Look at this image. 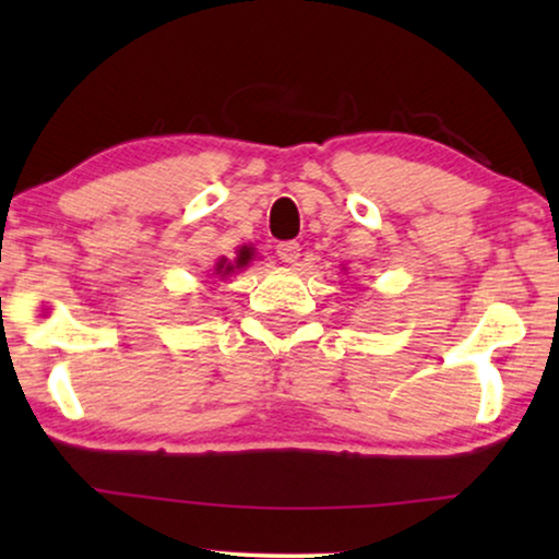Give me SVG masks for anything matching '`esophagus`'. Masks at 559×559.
<instances>
[{
	"mask_svg": "<svg viewBox=\"0 0 559 559\" xmlns=\"http://www.w3.org/2000/svg\"><path fill=\"white\" fill-rule=\"evenodd\" d=\"M277 257L282 259V262L295 264L297 259H300V243H297V241H280L277 243Z\"/></svg>",
	"mask_w": 559,
	"mask_h": 559,
	"instance_id": "34e87169",
	"label": "esophagus"
}]
</instances>
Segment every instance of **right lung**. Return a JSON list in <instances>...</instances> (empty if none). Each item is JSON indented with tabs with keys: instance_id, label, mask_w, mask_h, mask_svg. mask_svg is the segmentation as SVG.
<instances>
[{
	"instance_id": "add662e5",
	"label": "right lung",
	"mask_w": 559,
	"mask_h": 559,
	"mask_svg": "<svg viewBox=\"0 0 559 559\" xmlns=\"http://www.w3.org/2000/svg\"><path fill=\"white\" fill-rule=\"evenodd\" d=\"M251 262V251L243 247L239 254H236V259L231 262V259H226V257H221L218 262H216V270H213V274H218L221 280L224 277H228V274H234L236 270H243V266H247Z\"/></svg>"
}]
</instances>
